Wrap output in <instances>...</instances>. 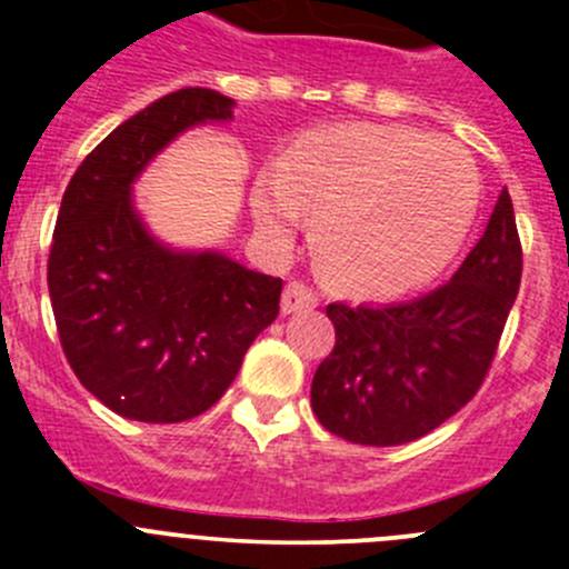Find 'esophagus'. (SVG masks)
<instances>
[{"instance_id": "esophagus-1", "label": "esophagus", "mask_w": 569, "mask_h": 569, "mask_svg": "<svg viewBox=\"0 0 569 569\" xmlns=\"http://www.w3.org/2000/svg\"><path fill=\"white\" fill-rule=\"evenodd\" d=\"M313 306H317V297H313V291L308 289L306 283H300V280H291V283L286 286L283 302H280L283 313H300V311H308V308H313Z\"/></svg>"}]
</instances>
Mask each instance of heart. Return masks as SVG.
Wrapping results in <instances>:
<instances>
[{"instance_id":"obj_1","label":"heart","mask_w":569,"mask_h":569,"mask_svg":"<svg viewBox=\"0 0 569 569\" xmlns=\"http://www.w3.org/2000/svg\"><path fill=\"white\" fill-rule=\"evenodd\" d=\"M481 183L460 146L405 126L347 123L297 137L250 192L256 226L286 242L317 214V248L347 289L396 297L438 278L462 250Z\"/></svg>"}]
</instances>
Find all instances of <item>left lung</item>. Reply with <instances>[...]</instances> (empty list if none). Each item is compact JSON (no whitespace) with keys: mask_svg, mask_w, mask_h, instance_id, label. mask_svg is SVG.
<instances>
[{"mask_svg":"<svg viewBox=\"0 0 569 569\" xmlns=\"http://www.w3.org/2000/svg\"><path fill=\"white\" fill-rule=\"evenodd\" d=\"M523 272L512 198L503 189L485 237L455 278L393 306L330 302L336 347L311 382L327 432L360 446H401L438 429L479 391Z\"/></svg>","mask_w":569,"mask_h":569,"instance_id":"8db88e82","label":"left lung"}]
</instances>
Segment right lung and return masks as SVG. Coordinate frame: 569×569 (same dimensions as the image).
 Instances as JSON below:
<instances>
[{"mask_svg": "<svg viewBox=\"0 0 569 569\" xmlns=\"http://www.w3.org/2000/svg\"><path fill=\"white\" fill-rule=\"evenodd\" d=\"M233 107L209 88L162 96L107 134L62 194L49 256L62 352L79 382L131 421L209 410L278 317L283 280L220 250L173 248L134 206L142 170L183 131L233 120Z\"/></svg>", "mask_w": 569, "mask_h": 569, "instance_id": "add662e5", "label": "right lung"}]
</instances>
